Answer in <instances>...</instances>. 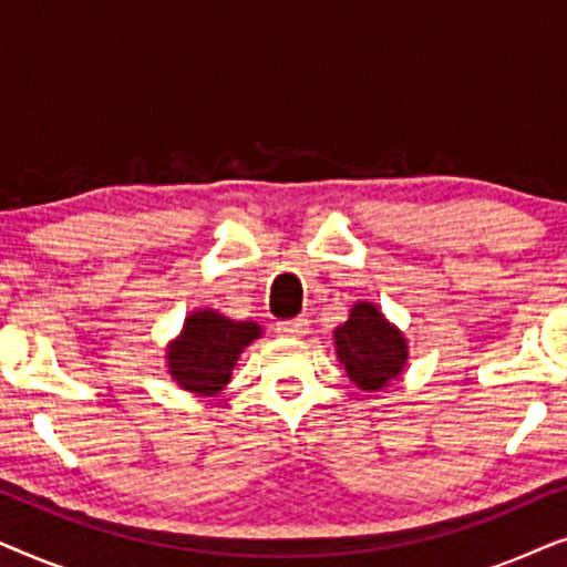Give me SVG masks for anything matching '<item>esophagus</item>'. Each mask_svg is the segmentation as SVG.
Wrapping results in <instances>:
<instances>
[{"mask_svg":"<svg viewBox=\"0 0 567 567\" xmlns=\"http://www.w3.org/2000/svg\"><path fill=\"white\" fill-rule=\"evenodd\" d=\"M276 332H278V336H286V338L307 336L309 320H307V317H293V320H284V322L276 324Z\"/></svg>","mask_w":567,"mask_h":567,"instance_id":"1","label":"esophagus"}]
</instances>
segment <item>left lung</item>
I'll return each mask as SVG.
<instances>
[{"mask_svg": "<svg viewBox=\"0 0 567 567\" xmlns=\"http://www.w3.org/2000/svg\"><path fill=\"white\" fill-rule=\"evenodd\" d=\"M336 351L348 379L361 390H382L405 367L408 346L402 332L369 301L351 309L336 330Z\"/></svg>", "mask_w": 567, "mask_h": 567, "instance_id": "8db88e82", "label": "left lung"}]
</instances>
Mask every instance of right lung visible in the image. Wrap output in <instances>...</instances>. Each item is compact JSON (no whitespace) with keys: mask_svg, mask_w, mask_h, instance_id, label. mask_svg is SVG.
Segmentation results:
<instances>
[{"mask_svg":"<svg viewBox=\"0 0 567 567\" xmlns=\"http://www.w3.org/2000/svg\"><path fill=\"white\" fill-rule=\"evenodd\" d=\"M260 338V324L235 322L204 309L185 320L181 338L167 348L169 374L183 390L214 394L229 382L239 353Z\"/></svg>","mask_w":567,"mask_h":567,"instance_id":"obj_1","label":"right lung"}]
</instances>
